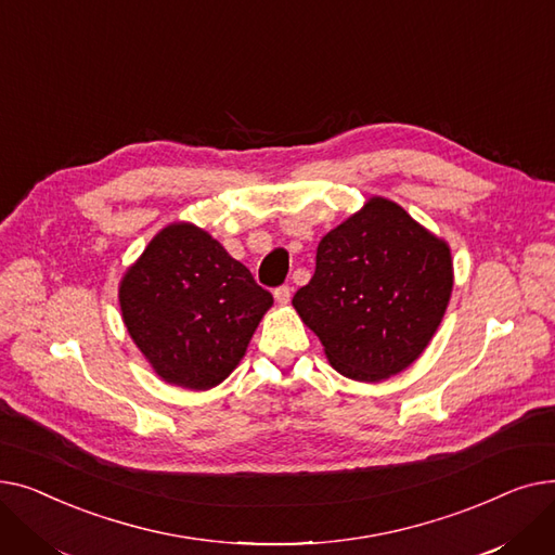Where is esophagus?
<instances>
[{"label":"esophagus","mask_w":555,"mask_h":555,"mask_svg":"<svg viewBox=\"0 0 555 555\" xmlns=\"http://www.w3.org/2000/svg\"><path fill=\"white\" fill-rule=\"evenodd\" d=\"M289 297H293V289H289L287 285H281V287L274 289V299H276L281 306H285V304L289 301Z\"/></svg>","instance_id":"34e87169"}]
</instances>
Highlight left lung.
Segmentation results:
<instances>
[{
    "instance_id": "1",
    "label": "left lung",
    "mask_w": 555,
    "mask_h": 555,
    "mask_svg": "<svg viewBox=\"0 0 555 555\" xmlns=\"http://www.w3.org/2000/svg\"><path fill=\"white\" fill-rule=\"evenodd\" d=\"M450 295L448 243L396 202L371 197L319 243L314 274L293 306L335 371L380 383L418 360Z\"/></svg>"
}]
</instances>
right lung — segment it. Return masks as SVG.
<instances>
[{
  "mask_svg": "<svg viewBox=\"0 0 555 555\" xmlns=\"http://www.w3.org/2000/svg\"><path fill=\"white\" fill-rule=\"evenodd\" d=\"M119 304L162 380L204 391L238 366L274 299L207 231L175 222L126 272Z\"/></svg>",
  "mask_w": 555,
  "mask_h": 555,
  "instance_id": "obj_1",
  "label": "right lung"
}]
</instances>
